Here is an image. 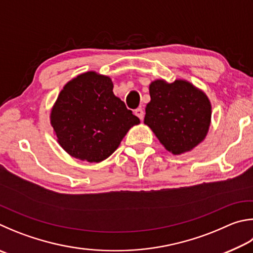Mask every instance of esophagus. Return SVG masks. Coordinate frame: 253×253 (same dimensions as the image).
Instances as JSON below:
<instances>
[{"label": "esophagus", "mask_w": 253, "mask_h": 253, "mask_svg": "<svg viewBox=\"0 0 253 253\" xmlns=\"http://www.w3.org/2000/svg\"><path fill=\"white\" fill-rule=\"evenodd\" d=\"M135 115L140 119V121L144 119V111H142V108H137L135 111Z\"/></svg>", "instance_id": "obj_1"}]
</instances>
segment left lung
I'll list each match as a JSON object with an SVG mask.
<instances>
[{
    "label": "left lung",
    "mask_w": 253,
    "mask_h": 253,
    "mask_svg": "<svg viewBox=\"0 0 253 253\" xmlns=\"http://www.w3.org/2000/svg\"><path fill=\"white\" fill-rule=\"evenodd\" d=\"M149 94L144 123L168 151L187 153L206 138L211 104L203 90L185 80H156L149 85Z\"/></svg>",
    "instance_id": "8db88e82"
}]
</instances>
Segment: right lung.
Returning a JSON list of instances; mask_svg holds the SVG:
<instances>
[{
    "instance_id": "1",
    "label": "right lung",
    "mask_w": 253,
    "mask_h": 253,
    "mask_svg": "<svg viewBox=\"0 0 253 253\" xmlns=\"http://www.w3.org/2000/svg\"><path fill=\"white\" fill-rule=\"evenodd\" d=\"M108 76L86 72L63 87L50 111L57 142L72 157L88 163L108 158L139 118L113 93Z\"/></svg>"
}]
</instances>
